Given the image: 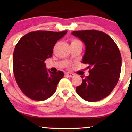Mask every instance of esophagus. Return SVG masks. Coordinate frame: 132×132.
I'll return each mask as SVG.
<instances>
[{"mask_svg":"<svg viewBox=\"0 0 132 132\" xmlns=\"http://www.w3.org/2000/svg\"><path fill=\"white\" fill-rule=\"evenodd\" d=\"M65 75L67 76H68V77H73V76H74V75H75L71 73H66Z\"/></svg>","mask_w":132,"mask_h":132,"instance_id":"esophagus-1","label":"esophagus"}]
</instances>
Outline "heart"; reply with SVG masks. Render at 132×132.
<instances>
[{
  "label": "heart",
  "instance_id": "heart-1",
  "mask_svg": "<svg viewBox=\"0 0 132 132\" xmlns=\"http://www.w3.org/2000/svg\"><path fill=\"white\" fill-rule=\"evenodd\" d=\"M78 41H79L77 40V39H73V40L72 41L71 43H76V42H78Z\"/></svg>",
  "mask_w": 132,
  "mask_h": 132
}]
</instances>
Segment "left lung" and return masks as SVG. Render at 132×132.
I'll return each mask as SVG.
<instances>
[{
    "label": "left lung",
    "mask_w": 132,
    "mask_h": 132,
    "mask_svg": "<svg viewBox=\"0 0 132 132\" xmlns=\"http://www.w3.org/2000/svg\"><path fill=\"white\" fill-rule=\"evenodd\" d=\"M72 34L85 43L82 62L88 64L89 73L76 88L77 94L88 102L102 100L113 91L120 78L122 62L120 50L112 38L102 31L79 30Z\"/></svg>",
    "instance_id": "8db88e82"
}]
</instances>
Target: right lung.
<instances>
[{
    "instance_id": "add662e5",
    "label": "right lung",
    "mask_w": 132,
    "mask_h": 132,
    "mask_svg": "<svg viewBox=\"0 0 132 132\" xmlns=\"http://www.w3.org/2000/svg\"><path fill=\"white\" fill-rule=\"evenodd\" d=\"M67 32H31L16 44L12 57L14 75L20 89L32 100L43 101L51 97L64 76L61 71H47L44 61L52 56L55 44Z\"/></svg>"
}]
</instances>
